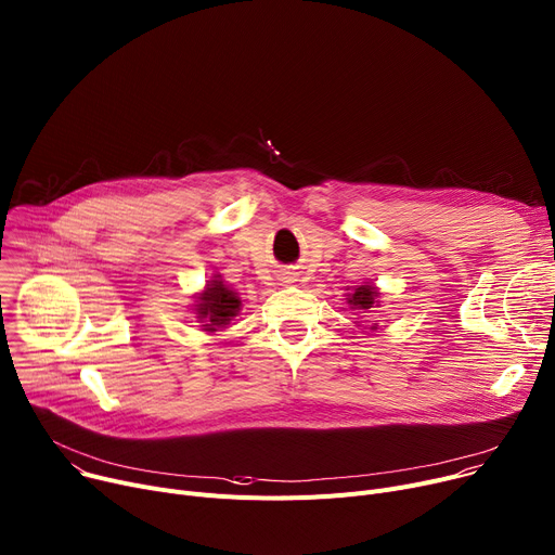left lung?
Returning <instances> with one entry per match:
<instances>
[{
    "label": "left lung",
    "mask_w": 555,
    "mask_h": 555,
    "mask_svg": "<svg viewBox=\"0 0 555 555\" xmlns=\"http://www.w3.org/2000/svg\"><path fill=\"white\" fill-rule=\"evenodd\" d=\"M377 294H379V292H377L373 285H359V287L354 289V294H350L348 304L354 306L357 310H371L373 304H375V299H377Z\"/></svg>",
    "instance_id": "1"
}]
</instances>
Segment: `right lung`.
I'll list each match as a JSON object with an SVG mask.
<instances>
[{
  "label": "right lung",
  "mask_w": 555,
  "mask_h": 555,
  "mask_svg": "<svg viewBox=\"0 0 555 555\" xmlns=\"http://www.w3.org/2000/svg\"><path fill=\"white\" fill-rule=\"evenodd\" d=\"M198 319L205 323V330L214 332L220 325H228L232 317L241 310V299L223 281H211L207 289L198 297Z\"/></svg>",
  "instance_id": "right-lung-1"
}]
</instances>
